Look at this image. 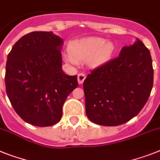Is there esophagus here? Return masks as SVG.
Returning <instances> with one entry per match:
<instances>
[{"mask_svg": "<svg viewBox=\"0 0 160 160\" xmlns=\"http://www.w3.org/2000/svg\"><path fill=\"white\" fill-rule=\"evenodd\" d=\"M85 79H86L85 73H79V74L78 75V84H82Z\"/></svg>", "mask_w": 160, "mask_h": 160, "instance_id": "34e87169", "label": "esophagus"}]
</instances>
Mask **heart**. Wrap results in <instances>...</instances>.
Here are the masks:
<instances>
[{
    "label": "heart",
    "mask_w": 160,
    "mask_h": 160,
    "mask_svg": "<svg viewBox=\"0 0 160 160\" xmlns=\"http://www.w3.org/2000/svg\"><path fill=\"white\" fill-rule=\"evenodd\" d=\"M115 51V45L111 41L99 37H89L76 41L70 47V52L65 55V60L72 65L78 61H87L91 66L97 67L108 62Z\"/></svg>",
    "instance_id": "1"
}]
</instances>
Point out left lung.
I'll return each mask as SVG.
<instances>
[{
  "label": "left lung",
  "instance_id": "1",
  "mask_svg": "<svg viewBox=\"0 0 160 160\" xmlns=\"http://www.w3.org/2000/svg\"><path fill=\"white\" fill-rule=\"evenodd\" d=\"M151 53L136 39L119 57L88 74L83 82L86 113L92 122L117 126L137 116L153 87Z\"/></svg>",
  "mask_w": 160,
  "mask_h": 160
}]
</instances>
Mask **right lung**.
I'll list each match as a JSON object with an SVG mask.
<instances>
[{
  "label": "right lung",
  "instance_id": "add662e5",
  "mask_svg": "<svg viewBox=\"0 0 160 160\" xmlns=\"http://www.w3.org/2000/svg\"><path fill=\"white\" fill-rule=\"evenodd\" d=\"M63 43L52 31H33L19 39L8 55V98L19 117L35 126L59 122L65 99L78 85L77 75L62 69Z\"/></svg>",
  "mask_w": 160,
  "mask_h": 160
}]
</instances>
